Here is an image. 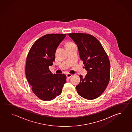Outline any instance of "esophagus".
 Here are the masks:
<instances>
[{"mask_svg":"<svg viewBox=\"0 0 132 132\" xmlns=\"http://www.w3.org/2000/svg\"><path fill=\"white\" fill-rule=\"evenodd\" d=\"M72 75L71 74V73H67V77L68 78H71V77H72Z\"/></svg>","mask_w":132,"mask_h":132,"instance_id":"1","label":"esophagus"}]
</instances>
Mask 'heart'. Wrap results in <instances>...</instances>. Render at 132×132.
Here are the masks:
<instances>
[{
    "instance_id": "obj_1",
    "label": "heart",
    "mask_w": 132,
    "mask_h": 132,
    "mask_svg": "<svg viewBox=\"0 0 132 132\" xmlns=\"http://www.w3.org/2000/svg\"><path fill=\"white\" fill-rule=\"evenodd\" d=\"M73 44H75L73 43H72V42H67V43L65 44V47H67V46H71V45H73Z\"/></svg>"
}]
</instances>
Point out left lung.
Here are the masks:
<instances>
[{
    "mask_svg": "<svg viewBox=\"0 0 132 132\" xmlns=\"http://www.w3.org/2000/svg\"><path fill=\"white\" fill-rule=\"evenodd\" d=\"M68 35L77 45L81 60L87 73L80 75V81L76 86L78 94L92 100L101 96L108 85L110 77V63L100 41L86 34L72 33Z\"/></svg>",
    "mask_w": 132,
    "mask_h": 132,
    "instance_id": "obj_1",
    "label": "left lung"
}]
</instances>
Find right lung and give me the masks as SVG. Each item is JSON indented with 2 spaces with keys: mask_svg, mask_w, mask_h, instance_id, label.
Masks as SVG:
<instances>
[{
  "mask_svg": "<svg viewBox=\"0 0 132 132\" xmlns=\"http://www.w3.org/2000/svg\"><path fill=\"white\" fill-rule=\"evenodd\" d=\"M66 35L48 34L41 37L32 45L27 56V80L34 94L42 101H52L60 95L67 81L65 75H53L49 68L53 65L57 48Z\"/></svg>",
  "mask_w": 132,
  "mask_h": 132,
  "instance_id": "obj_1",
  "label": "right lung"
}]
</instances>
